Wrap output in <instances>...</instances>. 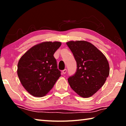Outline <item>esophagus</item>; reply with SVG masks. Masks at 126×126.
Instances as JSON below:
<instances>
[{
    "label": "esophagus",
    "mask_w": 126,
    "mask_h": 126,
    "mask_svg": "<svg viewBox=\"0 0 126 126\" xmlns=\"http://www.w3.org/2000/svg\"><path fill=\"white\" fill-rule=\"evenodd\" d=\"M66 72H67V69H64L62 71V73L64 74H65L66 73Z\"/></svg>",
    "instance_id": "34e87169"
}]
</instances>
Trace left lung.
Returning <instances> with one entry per match:
<instances>
[{
	"instance_id": "left-lung-1",
	"label": "left lung",
	"mask_w": 126,
	"mask_h": 126,
	"mask_svg": "<svg viewBox=\"0 0 126 126\" xmlns=\"http://www.w3.org/2000/svg\"><path fill=\"white\" fill-rule=\"evenodd\" d=\"M67 45L77 62V71L68 79L73 90L80 97L88 98L104 84L110 74L106 57L91 43L70 41Z\"/></svg>"
}]
</instances>
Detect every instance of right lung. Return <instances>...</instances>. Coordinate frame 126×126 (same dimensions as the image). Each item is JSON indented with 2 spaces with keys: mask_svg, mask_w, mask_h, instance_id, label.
Masks as SVG:
<instances>
[{
  "mask_svg": "<svg viewBox=\"0 0 126 126\" xmlns=\"http://www.w3.org/2000/svg\"><path fill=\"white\" fill-rule=\"evenodd\" d=\"M61 46L58 42H46L34 46L21 57L18 73L21 83L34 97H43L61 76L54 54Z\"/></svg>",
  "mask_w": 126,
  "mask_h": 126,
  "instance_id": "add662e5",
  "label": "right lung"
}]
</instances>
